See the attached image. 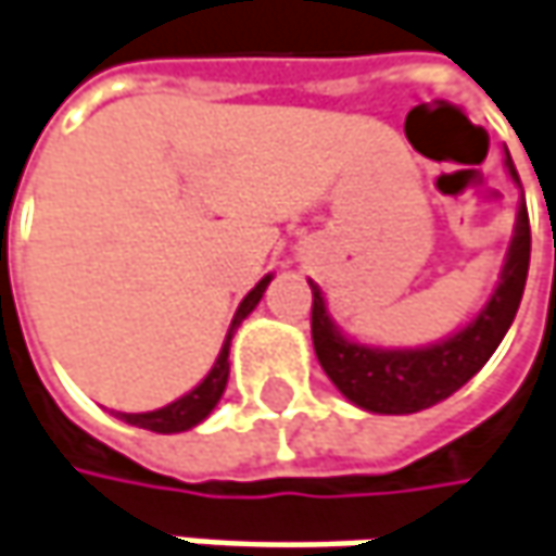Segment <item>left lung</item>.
Returning a JSON list of instances; mask_svg holds the SVG:
<instances>
[{"instance_id": "1", "label": "left lung", "mask_w": 556, "mask_h": 556, "mask_svg": "<svg viewBox=\"0 0 556 556\" xmlns=\"http://www.w3.org/2000/svg\"><path fill=\"white\" fill-rule=\"evenodd\" d=\"M506 166L509 176L519 181L509 153H506ZM529 254H532V229L522 198L516 216V236L509 242L501 286L494 289L491 302L466 330L428 349H368V345L349 343L327 317L320 289L311 282V340L320 368L337 383L345 400L368 412L408 415L441 403L484 368V362L506 337L522 302Z\"/></svg>"}]
</instances>
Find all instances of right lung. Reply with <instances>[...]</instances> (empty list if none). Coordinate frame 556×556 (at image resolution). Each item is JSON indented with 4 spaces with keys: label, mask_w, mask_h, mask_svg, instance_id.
Masks as SVG:
<instances>
[{
    "label": "right lung",
    "mask_w": 556,
    "mask_h": 556,
    "mask_svg": "<svg viewBox=\"0 0 556 556\" xmlns=\"http://www.w3.org/2000/svg\"><path fill=\"white\" fill-rule=\"evenodd\" d=\"M267 282H270V277L261 279V282L248 292L245 299H242V305H239L236 317H232V330H236V327L245 320L248 314L254 311V305L261 302V295H264ZM232 330H229V337H226V345H223V352H219L216 365L211 368V375L204 377L191 393H185L181 400L169 403V406L156 408V412H141V415L118 412V418H122V421H128V425H135V428L156 431V434H179V431L194 428L198 421H204V418L213 412V406L219 403V396H223V390H226V380H229V340H232Z\"/></svg>",
    "instance_id": "add662e5"
}]
</instances>
